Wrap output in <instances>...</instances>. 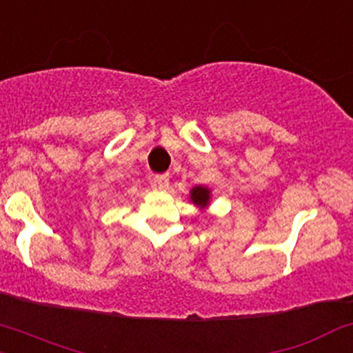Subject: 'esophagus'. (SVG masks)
<instances>
[{
    "instance_id": "34e87169",
    "label": "esophagus",
    "mask_w": 353,
    "mask_h": 353,
    "mask_svg": "<svg viewBox=\"0 0 353 353\" xmlns=\"http://www.w3.org/2000/svg\"><path fill=\"white\" fill-rule=\"evenodd\" d=\"M154 186L157 189H167V188H169V176H167V174H159V176H155Z\"/></svg>"
}]
</instances>
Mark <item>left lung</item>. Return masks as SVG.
Returning <instances> with one entry per match:
<instances>
[{
	"mask_svg": "<svg viewBox=\"0 0 353 353\" xmlns=\"http://www.w3.org/2000/svg\"><path fill=\"white\" fill-rule=\"evenodd\" d=\"M191 199L192 203H196V205L199 206H206L208 201H210V191H208L206 188H194L191 191Z\"/></svg>",
	"mask_w": 353,
	"mask_h": 353,
	"instance_id": "1",
	"label": "left lung"
}]
</instances>
